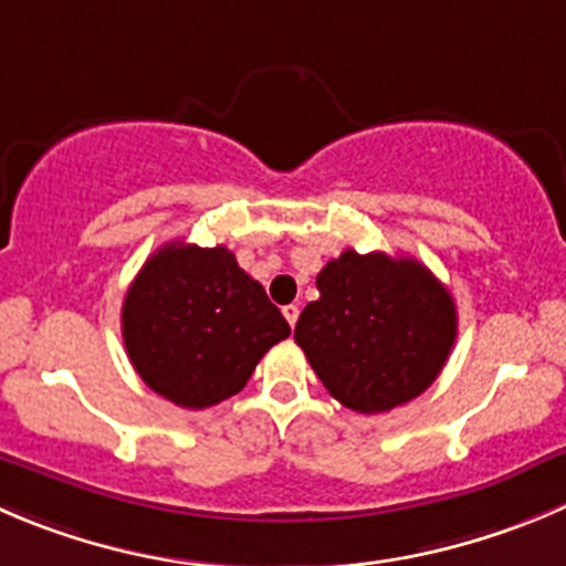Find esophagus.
<instances>
[{
	"instance_id": "obj_1",
	"label": "esophagus",
	"mask_w": 566,
	"mask_h": 566,
	"mask_svg": "<svg viewBox=\"0 0 566 566\" xmlns=\"http://www.w3.org/2000/svg\"><path fill=\"white\" fill-rule=\"evenodd\" d=\"M283 316H286V322L289 325H297V319H300V305H283Z\"/></svg>"
}]
</instances>
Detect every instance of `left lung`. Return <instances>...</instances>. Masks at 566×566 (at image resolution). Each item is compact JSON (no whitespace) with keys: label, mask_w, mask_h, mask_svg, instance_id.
<instances>
[{"label":"left lung","mask_w":566,"mask_h":566,"mask_svg":"<svg viewBox=\"0 0 566 566\" xmlns=\"http://www.w3.org/2000/svg\"><path fill=\"white\" fill-rule=\"evenodd\" d=\"M316 289L319 300L303 308L294 342L342 406L384 413L439 378L459 314L428 266L344 250L316 274Z\"/></svg>","instance_id":"1"}]
</instances>
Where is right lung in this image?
I'll return each mask as SVG.
<instances>
[{"mask_svg":"<svg viewBox=\"0 0 566 566\" xmlns=\"http://www.w3.org/2000/svg\"><path fill=\"white\" fill-rule=\"evenodd\" d=\"M289 333L261 283L222 244H164L122 305V336L144 384L197 411L239 395L263 353Z\"/></svg>","mask_w":566,"mask_h":566,"instance_id":"right-lung-1","label":"right lung"}]
</instances>
